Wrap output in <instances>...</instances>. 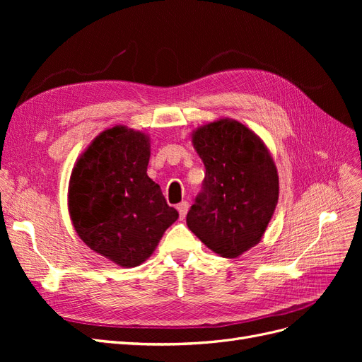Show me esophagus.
<instances>
[{"instance_id":"1","label":"esophagus","mask_w":362,"mask_h":362,"mask_svg":"<svg viewBox=\"0 0 362 362\" xmlns=\"http://www.w3.org/2000/svg\"><path fill=\"white\" fill-rule=\"evenodd\" d=\"M177 210H178V213H180V217L184 218L185 214H187V211H189V202H187V201L180 202V204L177 205Z\"/></svg>"}]
</instances>
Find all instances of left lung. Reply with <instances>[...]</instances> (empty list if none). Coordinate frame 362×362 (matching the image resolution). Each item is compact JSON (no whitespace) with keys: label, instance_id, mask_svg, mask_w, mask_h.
Masks as SVG:
<instances>
[{"label":"left lung","instance_id":"1","mask_svg":"<svg viewBox=\"0 0 362 362\" xmlns=\"http://www.w3.org/2000/svg\"><path fill=\"white\" fill-rule=\"evenodd\" d=\"M193 145L205 166L187 226L216 254L235 258L264 234L278 204V173L261 139L237 120L201 127Z\"/></svg>","mask_w":362,"mask_h":362}]
</instances>
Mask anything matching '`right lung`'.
<instances>
[{
  "label": "right lung",
  "mask_w": 362,
  "mask_h": 362,
  "mask_svg": "<svg viewBox=\"0 0 362 362\" xmlns=\"http://www.w3.org/2000/svg\"><path fill=\"white\" fill-rule=\"evenodd\" d=\"M144 133L115 127L98 136L76 161L69 182V213L76 234L92 250L122 267L141 264L177 221L148 173Z\"/></svg>",
  "instance_id": "right-lung-1"
}]
</instances>
